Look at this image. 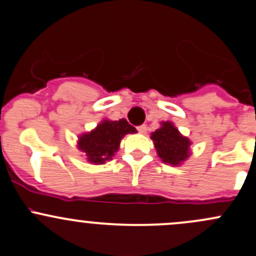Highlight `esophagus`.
Returning <instances> with one entry per match:
<instances>
[{
  "label": "esophagus",
  "mask_w": 256,
  "mask_h": 256,
  "mask_svg": "<svg viewBox=\"0 0 256 256\" xmlns=\"http://www.w3.org/2000/svg\"><path fill=\"white\" fill-rule=\"evenodd\" d=\"M136 129H138L139 133L144 134V133H146V129H148V127H146V124H142V126H139V127H136Z\"/></svg>",
  "instance_id": "34e87169"
}]
</instances>
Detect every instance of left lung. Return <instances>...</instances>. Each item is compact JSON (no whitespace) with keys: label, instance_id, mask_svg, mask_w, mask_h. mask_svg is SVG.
<instances>
[{"label":"left lung","instance_id":"left-lung-1","mask_svg":"<svg viewBox=\"0 0 256 256\" xmlns=\"http://www.w3.org/2000/svg\"><path fill=\"white\" fill-rule=\"evenodd\" d=\"M150 138L154 142L156 152L162 162L171 165H178L188 156L190 140L181 136L172 123L164 122L162 128L152 133Z\"/></svg>","mask_w":256,"mask_h":256}]
</instances>
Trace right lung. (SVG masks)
<instances>
[{
	"mask_svg": "<svg viewBox=\"0 0 256 256\" xmlns=\"http://www.w3.org/2000/svg\"><path fill=\"white\" fill-rule=\"evenodd\" d=\"M136 132V129L124 118L120 120H104L96 129L80 136L78 149L88 155L90 162L104 164L117 152L120 139L127 133Z\"/></svg>",
	"mask_w": 256,
	"mask_h": 256,
	"instance_id": "obj_1",
	"label": "right lung"
}]
</instances>
